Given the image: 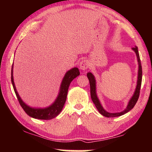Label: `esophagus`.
<instances>
[{"label": "esophagus", "instance_id": "1", "mask_svg": "<svg viewBox=\"0 0 152 152\" xmlns=\"http://www.w3.org/2000/svg\"><path fill=\"white\" fill-rule=\"evenodd\" d=\"M90 67V64H89V61L86 59L82 60L80 63V68L82 70H85Z\"/></svg>", "mask_w": 152, "mask_h": 152}]
</instances>
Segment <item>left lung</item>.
Segmentation results:
<instances>
[{
    "label": "left lung",
    "instance_id": "obj_1",
    "mask_svg": "<svg viewBox=\"0 0 152 152\" xmlns=\"http://www.w3.org/2000/svg\"><path fill=\"white\" fill-rule=\"evenodd\" d=\"M132 50L135 52L136 53L137 59H138V80H137V85L135 89L134 95H132V97H131V99L129 101L128 104L126 106V108L124 111L121 112H118V113H109L106 111L104 109L102 106L100 102H99L98 97L96 93V80L93 75L91 72H88L87 73V77L89 80V83H90V88H91V97L92 99V101L94 103L95 107L97 108V109L98 110L99 113H101L102 115L105 116L107 118H114V117H118V116H121L124 114L128 113L129 111H131L134 107L136 104L137 101H138L139 94H140V86H141V82H142V66H141V62L140 59V56H139L138 50V47L135 46L134 48H132Z\"/></svg>",
    "mask_w": 152,
    "mask_h": 152
}]
</instances>
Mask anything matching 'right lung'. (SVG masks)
<instances>
[{
	"mask_svg": "<svg viewBox=\"0 0 152 152\" xmlns=\"http://www.w3.org/2000/svg\"><path fill=\"white\" fill-rule=\"evenodd\" d=\"M80 70L78 68L75 67L72 69L68 70L64 75L62 82L60 85L59 92L58 94L57 98L55 102L50 105L49 107L45 108H34L31 107L30 106L27 105L22 100L16 91L15 84L14 82L13 77V65L12 68V84L13 86L14 92L16 93V97H17L18 100L19 102L20 106L23 109L25 112L28 114L29 116L33 118L39 120H51L53 118L57 117L59 114L61 113L63 109L64 104L66 102V97H67L68 87L70 84L75 78L80 75Z\"/></svg>",
	"mask_w": 152,
	"mask_h": 152,
	"instance_id": "obj_1",
	"label": "right lung"
}]
</instances>
